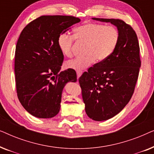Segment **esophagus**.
I'll use <instances>...</instances> for the list:
<instances>
[{
    "mask_svg": "<svg viewBox=\"0 0 154 154\" xmlns=\"http://www.w3.org/2000/svg\"><path fill=\"white\" fill-rule=\"evenodd\" d=\"M81 74H82L81 71H77V79H79V77L81 76Z\"/></svg>",
    "mask_w": 154,
    "mask_h": 154,
    "instance_id": "obj_1",
    "label": "esophagus"
}]
</instances>
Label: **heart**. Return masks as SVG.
<instances>
[{"label":"heart","instance_id":"b5f03b06","mask_svg":"<svg viewBox=\"0 0 154 154\" xmlns=\"http://www.w3.org/2000/svg\"><path fill=\"white\" fill-rule=\"evenodd\" d=\"M74 35L79 41L88 44L85 57L75 58L65 64L67 69L76 71L88 68L96 60L102 62L108 59L116 48L120 38L119 31L115 26L97 23H88L77 27ZM73 42V37L67 33L59 36V48L64 56L72 55Z\"/></svg>","mask_w":154,"mask_h":154}]
</instances>
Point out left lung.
Wrapping results in <instances>:
<instances>
[{"instance_id":"8db88e82","label":"left lung","mask_w":154,"mask_h":154,"mask_svg":"<svg viewBox=\"0 0 154 154\" xmlns=\"http://www.w3.org/2000/svg\"><path fill=\"white\" fill-rule=\"evenodd\" d=\"M110 22L119 31V42L113 54L84 72L79 81L88 117L103 121L123 110L133 94L141 60L138 38L134 29L123 20L92 18Z\"/></svg>"}]
</instances>
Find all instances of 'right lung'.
Masks as SVG:
<instances>
[{
	"instance_id": "right-lung-1",
	"label": "right lung",
	"mask_w": 154,
	"mask_h": 154,
	"mask_svg": "<svg viewBox=\"0 0 154 154\" xmlns=\"http://www.w3.org/2000/svg\"><path fill=\"white\" fill-rule=\"evenodd\" d=\"M80 22L73 16H41L27 24L20 33L14 58L17 93L21 104L33 116H55L60 111L65 85L77 81L73 69L60 71L64 55L57 40Z\"/></svg>"
}]
</instances>
